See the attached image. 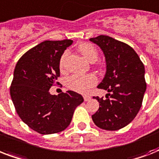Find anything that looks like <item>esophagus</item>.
Returning a JSON list of instances; mask_svg holds the SVG:
<instances>
[{"label": "esophagus", "instance_id": "obj_1", "mask_svg": "<svg viewBox=\"0 0 159 159\" xmlns=\"http://www.w3.org/2000/svg\"><path fill=\"white\" fill-rule=\"evenodd\" d=\"M83 98H84L85 102H88V101H90V100L92 99V97H90V96H87V95H85L84 97H83Z\"/></svg>", "mask_w": 159, "mask_h": 159}]
</instances>
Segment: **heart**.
Masks as SVG:
<instances>
[{
    "mask_svg": "<svg viewBox=\"0 0 159 159\" xmlns=\"http://www.w3.org/2000/svg\"><path fill=\"white\" fill-rule=\"evenodd\" d=\"M77 49L83 57L91 62L97 61L98 57V51L93 44L90 43H80ZM67 56V53L65 52L60 58V67H62L64 61ZM97 82V77L93 74L78 75L74 74L68 77L67 81V87L70 89L76 91V92L84 93L87 92L91 87Z\"/></svg>",
    "mask_w": 159,
    "mask_h": 159,
    "instance_id": "b5f03b06",
    "label": "heart"
}]
</instances>
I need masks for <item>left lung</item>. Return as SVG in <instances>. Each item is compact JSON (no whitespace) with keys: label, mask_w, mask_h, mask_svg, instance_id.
I'll list each match as a JSON object with an SVG mask.
<instances>
[{"label":"left lung","mask_w":159,"mask_h":159,"mask_svg":"<svg viewBox=\"0 0 159 159\" xmlns=\"http://www.w3.org/2000/svg\"><path fill=\"white\" fill-rule=\"evenodd\" d=\"M105 55L106 72L97 87L108 92L106 99L93 97L100 104L92 118L106 130L125 127L137 116L146 91L144 66L128 44L106 35L90 39Z\"/></svg>","instance_id":"obj_1"}]
</instances>
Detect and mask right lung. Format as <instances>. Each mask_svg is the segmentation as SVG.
Segmentation results:
<instances>
[{"label":"right lung","mask_w":159,"mask_h":159,"mask_svg":"<svg viewBox=\"0 0 159 159\" xmlns=\"http://www.w3.org/2000/svg\"><path fill=\"white\" fill-rule=\"evenodd\" d=\"M73 41L46 40L27 51L16 63L11 82V97L24 123L41 134L64 130L75 109L83 102L77 92L59 96L49 89L60 76V58Z\"/></svg>","instance_id":"add662e5"}]
</instances>
